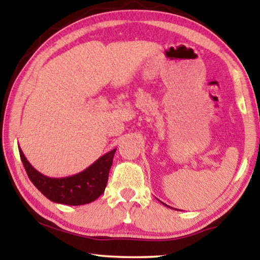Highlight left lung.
Returning <instances> with one entry per match:
<instances>
[{
  "label": "left lung",
  "instance_id": "1",
  "mask_svg": "<svg viewBox=\"0 0 260 260\" xmlns=\"http://www.w3.org/2000/svg\"><path fill=\"white\" fill-rule=\"evenodd\" d=\"M161 203H162V202H161ZM162 204H164V203H162ZM164 205H166V204H164Z\"/></svg>",
  "mask_w": 260,
  "mask_h": 260
}]
</instances>
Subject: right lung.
Returning a JSON list of instances; mask_svg holds the SVG:
<instances>
[{"instance_id":"1","label":"right lung","mask_w":260,"mask_h":260,"mask_svg":"<svg viewBox=\"0 0 260 260\" xmlns=\"http://www.w3.org/2000/svg\"><path fill=\"white\" fill-rule=\"evenodd\" d=\"M19 155L28 178L32 183L55 203L67 205H83L102 195L107 187L109 171L111 169L113 156L117 149H113L82 172L67 178H50L34 169L26 159L21 149Z\"/></svg>"}]
</instances>
